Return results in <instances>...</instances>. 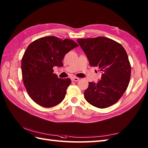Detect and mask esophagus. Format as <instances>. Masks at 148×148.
Instances as JSON below:
<instances>
[{
	"mask_svg": "<svg viewBox=\"0 0 148 148\" xmlns=\"http://www.w3.org/2000/svg\"><path fill=\"white\" fill-rule=\"evenodd\" d=\"M72 81H78L79 80V77H72Z\"/></svg>",
	"mask_w": 148,
	"mask_h": 148,
	"instance_id": "esophagus-1",
	"label": "esophagus"
}]
</instances>
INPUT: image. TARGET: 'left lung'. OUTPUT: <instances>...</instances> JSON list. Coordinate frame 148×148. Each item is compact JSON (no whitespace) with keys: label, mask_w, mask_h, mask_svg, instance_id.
<instances>
[{"label":"left lung","mask_w":148,"mask_h":148,"mask_svg":"<svg viewBox=\"0 0 148 148\" xmlns=\"http://www.w3.org/2000/svg\"><path fill=\"white\" fill-rule=\"evenodd\" d=\"M77 40L90 65L102 72L98 83H88L84 98L100 109L114 104L124 94L130 79L131 65L126 51L120 44L105 37Z\"/></svg>","instance_id":"left-lung-1"}]
</instances>
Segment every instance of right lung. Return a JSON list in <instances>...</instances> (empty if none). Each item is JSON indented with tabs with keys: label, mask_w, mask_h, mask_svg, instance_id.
Returning <instances> with one entry per match:
<instances>
[{
	"label": "right lung",
	"mask_w": 148,
	"mask_h": 148,
	"mask_svg": "<svg viewBox=\"0 0 148 148\" xmlns=\"http://www.w3.org/2000/svg\"><path fill=\"white\" fill-rule=\"evenodd\" d=\"M77 46L71 39L47 36L27 47L21 60L22 77L28 94L37 104L52 108L64 99L71 80L58 78L53 68L63 66L66 53Z\"/></svg>",
	"instance_id": "add662e5"
}]
</instances>
